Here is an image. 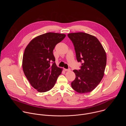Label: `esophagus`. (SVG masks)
I'll use <instances>...</instances> for the list:
<instances>
[{
	"mask_svg": "<svg viewBox=\"0 0 126 126\" xmlns=\"http://www.w3.org/2000/svg\"><path fill=\"white\" fill-rule=\"evenodd\" d=\"M64 69V70L65 71H70V69Z\"/></svg>",
	"mask_w": 126,
	"mask_h": 126,
	"instance_id": "34e87169",
	"label": "esophagus"
}]
</instances>
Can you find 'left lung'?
Here are the masks:
<instances>
[{"label": "left lung", "mask_w": 126, "mask_h": 126, "mask_svg": "<svg viewBox=\"0 0 126 126\" xmlns=\"http://www.w3.org/2000/svg\"><path fill=\"white\" fill-rule=\"evenodd\" d=\"M75 47L76 58L82 62L81 69L73 71L75 79L71 83L74 90L79 93L92 91L102 80L107 62L106 52L94 36L84 32L68 34Z\"/></svg>", "instance_id": "8db88e82"}]
</instances>
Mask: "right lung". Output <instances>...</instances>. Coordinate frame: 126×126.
I'll return each mask as SVG.
<instances>
[{"label": "right lung", "mask_w": 126, "mask_h": 126, "mask_svg": "<svg viewBox=\"0 0 126 126\" xmlns=\"http://www.w3.org/2000/svg\"><path fill=\"white\" fill-rule=\"evenodd\" d=\"M65 37L64 34L46 33L33 39L24 50V73L31 85L39 92L49 91L61 74L62 69L56 66L53 51Z\"/></svg>", "instance_id": "obj_1"}]
</instances>
